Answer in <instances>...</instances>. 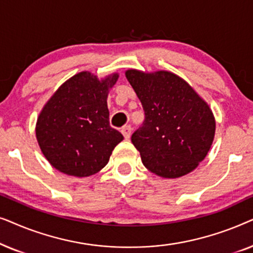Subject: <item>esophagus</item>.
<instances>
[{"instance_id":"obj_1","label":"esophagus","mask_w":253,"mask_h":253,"mask_svg":"<svg viewBox=\"0 0 253 253\" xmlns=\"http://www.w3.org/2000/svg\"><path fill=\"white\" fill-rule=\"evenodd\" d=\"M131 131H132V129H131L130 126H126L122 127V130H121V132H122V134L124 136V138L126 139H129L130 136H131Z\"/></svg>"}]
</instances>
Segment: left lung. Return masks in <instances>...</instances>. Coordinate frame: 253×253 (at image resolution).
Masks as SVG:
<instances>
[{
	"instance_id": "left-lung-1",
	"label": "left lung",
	"mask_w": 253,
	"mask_h": 253,
	"mask_svg": "<svg viewBox=\"0 0 253 253\" xmlns=\"http://www.w3.org/2000/svg\"><path fill=\"white\" fill-rule=\"evenodd\" d=\"M140 100L145 120L131 141L143 165L164 178H177L198 167L215 134V119L207 102L170 71H126Z\"/></svg>"
}]
</instances>
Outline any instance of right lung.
I'll list each match as a JSON object with an SVG mask.
<instances>
[{"label":"right lung","mask_w":253,"mask_h":253,"mask_svg":"<svg viewBox=\"0 0 253 253\" xmlns=\"http://www.w3.org/2000/svg\"><path fill=\"white\" fill-rule=\"evenodd\" d=\"M114 72L99 79L82 71L64 82L38 116L36 136L48 162L63 174L87 177L108 164L122 133L109 126L107 98Z\"/></svg>","instance_id":"obj_1"}]
</instances>
